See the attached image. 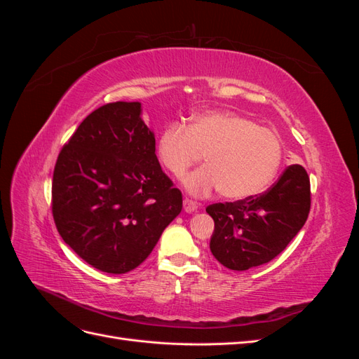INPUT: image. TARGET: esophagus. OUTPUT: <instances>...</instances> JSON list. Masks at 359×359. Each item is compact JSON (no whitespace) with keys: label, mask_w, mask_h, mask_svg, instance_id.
<instances>
[{"label":"esophagus","mask_w":359,"mask_h":359,"mask_svg":"<svg viewBox=\"0 0 359 359\" xmlns=\"http://www.w3.org/2000/svg\"><path fill=\"white\" fill-rule=\"evenodd\" d=\"M182 206H184V211H186V212H194V211H196L198 210V203L196 202H194V201H191V199H184V202H182Z\"/></svg>","instance_id":"1"}]
</instances>
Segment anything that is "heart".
<instances>
[{
    "label": "heart",
    "mask_w": 359,
    "mask_h": 359,
    "mask_svg": "<svg viewBox=\"0 0 359 359\" xmlns=\"http://www.w3.org/2000/svg\"><path fill=\"white\" fill-rule=\"evenodd\" d=\"M202 154L206 165L184 178L186 190L194 196L222 190L224 198L243 201L273 182L283 147L269 128L231 111L198 112L187 127L172 123L157 137V160L175 178H181Z\"/></svg>",
    "instance_id": "obj_1"
}]
</instances>
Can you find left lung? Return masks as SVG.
Masks as SVG:
<instances>
[{
	"instance_id": "1",
	"label": "left lung",
	"mask_w": 359,
	"mask_h": 359,
	"mask_svg": "<svg viewBox=\"0 0 359 359\" xmlns=\"http://www.w3.org/2000/svg\"><path fill=\"white\" fill-rule=\"evenodd\" d=\"M214 220L212 256L233 271L268 264L297 236L310 212V178L299 165L289 166L268 191L244 201L206 208Z\"/></svg>"
}]
</instances>
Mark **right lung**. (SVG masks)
<instances>
[{
    "mask_svg": "<svg viewBox=\"0 0 359 359\" xmlns=\"http://www.w3.org/2000/svg\"><path fill=\"white\" fill-rule=\"evenodd\" d=\"M181 210L182 194L161 170L140 102L95 109L61 149L53 220L64 243L103 273L142 264Z\"/></svg>",
    "mask_w": 359,
    "mask_h": 359,
    "instance_id": "1",
    "label": "right lung"
}]
</instances>
